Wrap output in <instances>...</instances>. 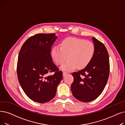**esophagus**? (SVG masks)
Wrapping results in <instances>:
<instances>
[{
  "label": "esophagus",
  "instance_id": "34e87169",
  "mask_svg": "<svg viewBox=\"0 0 125 125\" xmlns=\"http://www.w3.org/2000/svg\"><path fill=\"white\" fill-rule=\"evenodd\" d=\"M67 74V73L66 72H64L63 73V75L64 77H65V76H66Z\"/></svg>",
  "mask_w": 125,
  "mask_h": 125
}]
</instances>
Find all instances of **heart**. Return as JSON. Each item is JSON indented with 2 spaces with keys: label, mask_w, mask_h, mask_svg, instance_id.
Returning <instances> with one entry per match:
<instances>
[{
  "label": "heart",
  "mask_w": 125,
  "mask_h": 125,
  "mask_svg": "<svg viewBox=\"0 0 125 125\" xmlns=\"http://www.w3.org/2000/svg\"><path fill=\"white\" fill-rule=\"evenodd\" d=\"M95 47L93 42L74 37H68L63 40L60 46L56 45L52 51V56L58 65H61L67 58L61 68L70 72L77 66L83 68L87 66L93 59Z\"/></svg>",
  "instance_id": "heart-1"
}]
</instances>
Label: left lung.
<instances>
[{"mask_svg":"<svg viewBox=\"0 0 125 125\" xmlns=\"http://www.w3.org/2000/svg\"><path fill=\"white\" fill-rule=\"evenodd\" d=\"M95 52L87 66L72 73L73 82L71 90L75 99L83 102L96 99L103 92L107 84L110 72L109 55L105 46L93 37Z\"/></svg>","mask_w":125,"mask_h":125,"instance_id":"1","label":"left lung"}]
</instances>
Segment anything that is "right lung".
I'll return each mask as SVG.
<instances>
[{
	"mask_svg": "<svg viewBox=\"0 0 125 125\" xmlns=\"http://www.w3.org/2000/svg\"><path fill=\"white\" fill-rule=\"evenodd\" d=\"M55 34H38L23 43L19 53L17 73L19 82L32 101L45 103L55 97L63 78L62 72L52 61L51 48ZM53 72L52 75H48Z\"/></svg>",
	"mask_w": 125,
	"mask_h": 125,
	"instance_id": "1",
	"label": "right lung"
}]
</instances>
